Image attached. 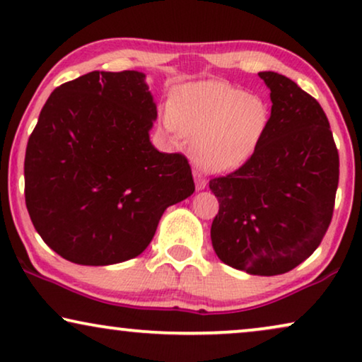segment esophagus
<instances>
[{
    "label": "esophagus",
    "instance_id": "obj_1",
    "mask_svg": "<svg viewBox=\"0 0 362 362\" xmlns=\"http://www.w3.org/2000/svg\"><path fill=\"white\" fill-rule=\"evenodd\" d=\"M194 180H196V187H197V189H204L206 185H207V181H206V177L202 176L201 171L194 170Z\"/></svg>",
    "mask_w": 362,
    "mask_h": 362
}]
</instances>
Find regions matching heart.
I'll return each instance as SVG.
<instances>
[{
	"instance_id": "heart-1",
	"label": "heart",
	"mask_w": 362,
	"mask_h": 362,
	"mask_svg": "<svg viewBox=\"0 0 362 362\" xmlns=\"http://www.w3.org/2000/svg\"><path fill=\"white\" fill-rule=\"evenodd\" d=\"M267 122L265 100L219 81L185 86L165 115L171 132L191 138V155L206 171H227L249 160Z\"/></svg>"
}]
</instances>
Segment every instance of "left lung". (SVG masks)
I'll return each mask as SVG.
<instances>
[{
    "label": "left lung",
    "mask_w": 362,
    "mask_h": 362,
    "mask_svg": "<svg viewBox=\"0 0 362 362\" xmlns=\"http://www.w3.org/2000/svg\"><path fill=\"white\" fill-rule=\"evenodd\" d=\"M259 77L270 88V118L254 155L209 181L219 201L211 239L224 264L270 276L293 270L323 240L339 155L316 98L276 72Z\"/></svg>",
    "instance_id": "left-lung-1"
}]
</instances>
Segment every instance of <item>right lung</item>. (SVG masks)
Returning a JSON list of instances; mask_svg holds the SVG:
<instances>
[{
	"instance_id": "1",
	"label": "right lung",
	"mask_w": 362,
	"mask_h": 362,
	"mask_svg": "<svg viewBox=\"0 0 362 362\" xmlns=\"http://www.w3.org/2000/svg\"><path fill=\"white\" fill-rule=\"evenodd\" d=\"M145 74L88 72L44 103L28 140L24 197L34 229L78 265L140 255L168 206L194 192L189 161L160 153Z\"/></svg>"
}]
</instances>
